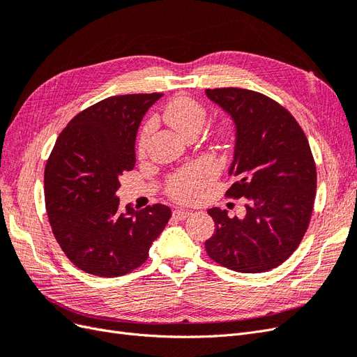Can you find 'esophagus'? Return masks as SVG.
I'll list each match as a JSON object with an SVG mask.
<instances>
[{
    "label": "esophagus",
    "mask_w": 357,
    "mask_h": 357,
    "mask_svg": "<svg viewBox=\"0 0 357 357\" xmlns=\"http://www.w3.org/2000/svg\"><path fill=\"white\" fill-rule=\"evenodd\" d=\"M189 215H190V211H188V210H174V211H172V218L177 219V220L186 219V218H189Z\"/></svg>",
    "instance_id": "1"
}]
</instances>
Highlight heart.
Here are the masks:
<instances>
[{"instance_id":"heart-1","label":"heart","mask_w":357,"mask_h":357,"mask_svg":"<svg viewBox=\"0 0 357 357\" xmlns=\"http://www.w3.org/2000/svg\"><path fill=\"white\" fill-rule=\"evenodd\" d=\"M164 119L168 125L176 129L181 135H186L190 131H199L205 122V110L201 104L189 96H177L172 100L164 112ZM153 129V122H149L142 137H139L138 147L143 150L146 147L147 138ZM215 167L211 162L201 160L195 162L169 180V195L178 201H192L195 199L205 186L214 178Z\"/></svg>"}]
</instances>
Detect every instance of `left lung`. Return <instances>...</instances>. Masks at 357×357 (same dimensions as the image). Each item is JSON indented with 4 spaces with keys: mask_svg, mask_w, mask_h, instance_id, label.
<instances>
[{
    "mask_svg": "<svg viewBox=\"0 0 357 357\" xmlns=\"http://www.w3.org/2000/svg\"><path fill=\"white\" fill-rule=\"evenodd\" d=\"M235 129L226 197L244 198V218L210 208L215 232L208 256L236 273H265L296 250L316 198V165L295 117L268 96L247 89H207Z\"/></svg>",
    "mask_w": 357,
    "mask_h": 357,
    "instance_id": "obj_1",
    "label": "left lung"
}]
</instances>
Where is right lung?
I'll list each match as a JSON object with an SVG mask.
<instances>
[{
	"label": "right lung",
	"mask_w": 357,
	"mask_h": 357,
	"mask_svg": "<svg viewBox=\"0 0 357 357\" xmlns=\"http://www.w3.org/2000/svg\"><path fill=\"white\" fill-rule=\"evenodd\" d=\"M162 93L121 95L83 110L58 137L45 169V198L53 235L70 261L98 277H119L143 265L171 218L167 205L121 208L122 172L135 167V138Z\"/></svg>",
	"instance_id": "1"
}]
</instances>
